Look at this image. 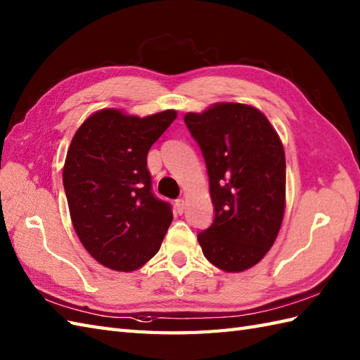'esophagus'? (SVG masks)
<instances>
[{
  "mask_svg": "<svg viewBox=\"0 0 360 360\" xmlns=\"http://www.w3.org/2000/svg\"><path fill=\"white\" fill-rule=\"evenodd\" d=\"M174 208H176V212L179 214H182L184 210H186V200H184V199H176V202H174Z\"/></svg>",
  "mask_w": 360,
  "mask_h": 360,
  "instance_id": "34e87169",
  "label": "esophagus"
}]
</instances>
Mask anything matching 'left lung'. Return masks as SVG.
<instances>
[{"label": "left lung", "mask_w": 360, "mask_h": 360, "mask_svg": "<svg viewBox=\"0 0 360 360\" xmlns=\"http://www.w3.org/2000/svg\"><path fill=\"white\" fill-rule=\"evenodd\" d=\"M207 164L214 221L198 240L227 273L252 269L273 247L285 212V152L256 107L216 103L184 116Z\"/></svg>", "instance_id": "left-lung-1"}]
</instances>
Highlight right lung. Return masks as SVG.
<instances>
[{
	"mask_svg": "<svg viewBox=\"0 0 360 360\" xmlns=\"http://www.w3.org/2000/svg\"><path fill=\"white\" fill-rule=\"evenodd\" d=\"M176 116L103 108L72 138L63 169L70 219L89 255L107 269H141L170 227L172 207L152 193L147 155Z\"/></svg>",
	"mask_w": 360,
	"mask_h": 360,
	"instance_id": "right-lung-1",
	"label": "right lung"
}]
</instances>
